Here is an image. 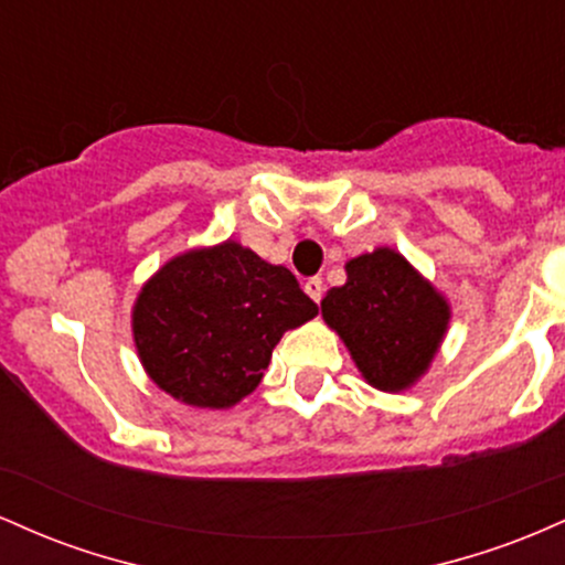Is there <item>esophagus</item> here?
<instances>
[{"instance_id":"34e87169","label":"esophagus","mask_w":565,"mask_h":565,"mask_svg":"<svg viewBox=\"0 0 565 565\" xmlns=\"http://www.w3.org/2000/svg\"><path fill=\"white\" fill-rule=\"evenodd\" d=\"M302 289L308 291V297L313 302H321V297H323V281L319 276H313V278H308V281L302 284Z\"/></svg>"}]
</instances>
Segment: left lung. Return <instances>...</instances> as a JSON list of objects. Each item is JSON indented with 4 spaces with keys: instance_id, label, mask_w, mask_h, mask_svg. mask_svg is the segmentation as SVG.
Here are the masks:
<instances>
[{
    "instance_id": "left-lung-1",
    "label": "left lung",
    "mask_w": 565,
    "mask_h": 565,
    "mask_svg": "<svg viewBox=\"0 0 565 565\" xmlns=\"http://www.w3.org/2000/svg\"><path fill=\"white\" fill-rule=\"evenodd\" d=\"M345 274L348 281L321 300L323 321L345 342L369 385L406 391L436 359L449 329V302L387 246L348 260Z\"/></svg>"
}]
</instances>
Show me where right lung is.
Wrapping results in <instances>:
<instances>
[{
	"instance_id": "obj_1",
	"label": "right lung",
	"mask_w": 565,
	"mask_h": 565,
	"mask_svg": "<svg viewBox=\"0 0 565 565\" xmlns=\"http://www.w3.org/2000/svg\"><path fill=\"white\" fill-rule=\"evenodd\" d=\"M316 313L291 270L228 238L161 265L135 300L132 334L161 391L188 406L231 408L260 385L284 332Z\"/></svg>"
}]
</instances>
